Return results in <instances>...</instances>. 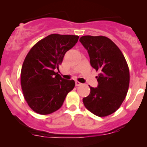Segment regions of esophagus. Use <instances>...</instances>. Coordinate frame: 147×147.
Instances as JSON below:
<instances>
[{
	"label": "esophagus",
	"instance_id": "1",
	"mask_svg": "<svg viewBox=\"0 0 147 147\" xmlns=\"http://www.w3.org/2000/svg\"><path fill=\"white\" fill-rule=\"evenodd\" d=\"M75 84H76V86H80V85H82L81 82H78V81H76Z\"/></svg>",
	"mask_w": 147,
	"mask_h": 147
}]
</instances>
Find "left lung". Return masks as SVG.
Here are the masks:
<instances>
[{
    "instance_id": "1",
    "label": "left lung",
    "mask_w": 147,
    "mask_h": 147,
    "mask_svg": "<svg viewBox=\"0 0 147 147\" xmlns=\"http://www.w3.org/2000/svg\"><path fill=\"white\" fill-rule=\"evenodd\" d=\"M80 41L88 51L90 62L99 71L97 88L90 87L83 98L85 107L94 115L105 117L115 113L127 96L129 71L124 55L110 39L104 36H82Z\"/></svg>"
}]
</instances>
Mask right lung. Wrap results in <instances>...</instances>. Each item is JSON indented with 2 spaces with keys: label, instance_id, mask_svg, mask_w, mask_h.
Here are the masks:
<instances>
[{
  "label": "right lung",
  "instance_id": "right-lung-1",
  "mask_svg": "<svg viewBox=\"0 0 147 147\" xmlns=\"http://www.w3.org/2000/svg\"><path fill=\"white\" fill-rule=\"evenodd\" d=\"M79 36L52 34L34 45L26 57L20 82L23 96L37 113L48 115L62 107L66 96L75 86L58 73L65 54L72 49Z\"/></svg>",
  "mask_w": 147,
  "mask_h": 147
}]
</instances>
